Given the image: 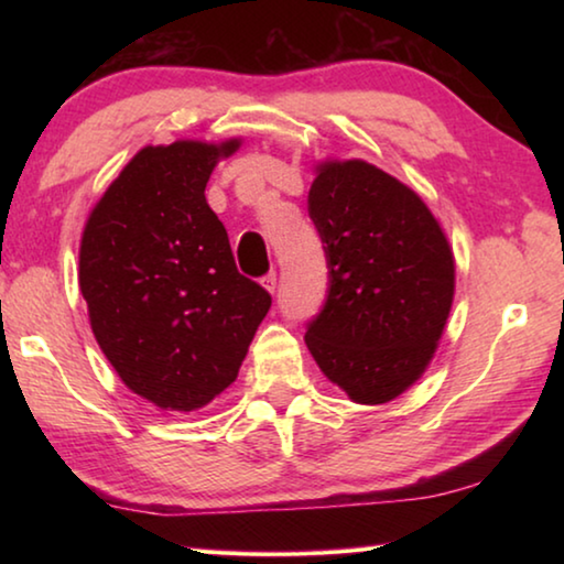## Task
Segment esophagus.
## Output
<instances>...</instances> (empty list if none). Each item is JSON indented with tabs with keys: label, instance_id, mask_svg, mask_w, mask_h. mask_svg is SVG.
<instances>
[{
	"label": "esophagus",
	"instance_id": "34e87169",
	"mask_svg": "<svg viewBox=\"0 0 564 564\" xmlns=\"http://www.w3.org/2000/svg\"><path fill=\"white\" fill-rule=\"evenodd\" d=\"M261 283L265 285V289H269L271 293H275V285H279V275H275V271H269L261 279Z\"/></svg>",
	"mask_w": 564,
	"mask_h": 564
}]
</instances>
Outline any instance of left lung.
<instances>
[{
	"label": "left lung",
	"instance_id": "obj_1",
	"mask_svg": "<svg viewBox=\"0 0 564 564\" xmlns=\"http://www.w3.org/2000/svg\"><path fill=\"white\" fill-rule=\"evenodd\" d=\"M328 291L305 346L356 403H388L413 386L453 305L455 263L415 191L366 161L323 164L308 191Z\"/></svg>",
	"mask_w": 564,
	"mask_h": 564
}]
</instances>
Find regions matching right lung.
<instances>
[{
    "instance_id": "add662e5",
    "label": "right lung",
    "mask_w": 564,
    "mask_h": 564,
    "mask_svg": "<svg viewBox=\"0 0 564 564\" xmlns=\"http://www.w3.org/2000/svg\"><path fill=\"white\" fill-rule=\"evenodd\" d=\"M221 147H147L107 188L84 228L79 289L91 330L133 393L196 410L234 383L271 293L238 273L206 204Z\"/></svg>"
}]
</instances>
